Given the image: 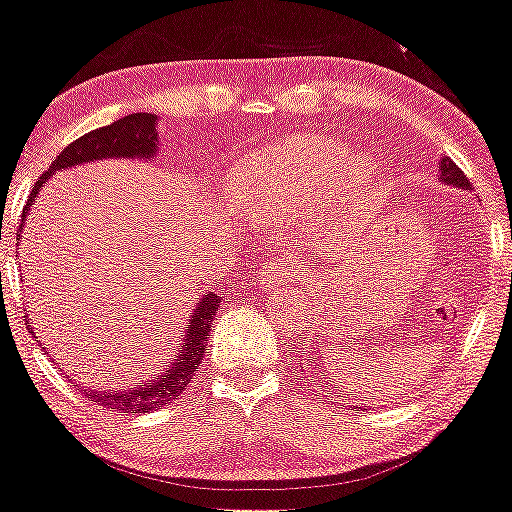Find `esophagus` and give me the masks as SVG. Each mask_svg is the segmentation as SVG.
Returning <instances> with one entry per match:
<instances>
[{"mask_svg":"<svg viewBox=\"0 0 512 512\" xmlns=\"http://www.w3.org/2000/svg\"><path fill=\"white\" fill-rule=\"evenodd\" d=\"M289 265L287 262H267L265 267H262L260 277H257V282H260V287L265 289V292H280V289H287L289 285Z\"/></svg>","mask_w":512,"mask_h":512,"instance_id":"obj_1","label":"esophagus"}]
</instances>
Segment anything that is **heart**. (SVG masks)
<instances>
[{"label": "heart", "instance_id": "b5f03b06", "mask_svg": "<svg viewBox=\"0 0 512 512\" xmlns=\"http://www.w3.org/2000/svg\"><path fill=\"white\" fill-rule=\"evenodd\" d=\"M374 173L376 163L366 153L344 156V146L332 138L292 136L232 168L227 203L247 218L277 223L317 198L329 208H349Z\"/></svg>", "mask_w": 512, "mask_h": 512}]
</instances>
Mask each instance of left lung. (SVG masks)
Masks as SVG:
<instances>
[{
	"label": "left lung",
	"mask_w": 512,
	"mask_h": 512,
	"mask_svg": "<svg viewBox=\"0 0 512 512\" xmlns=\"http://www.w3.org/2000/svg\"><path fill=\"white\" fill-rule=\"evenodd\" d=\"M438 180H441L443 185H451V188H461V190H471V183H468V178L463 175V170L458 168L456 163H453L451 158L443 156L441 160H438ZM314 369H319L317 361L312 359ZM314 379V376H312Z\"/></svg>",
	"instance_id": "8db88e82"
}]
</instances>
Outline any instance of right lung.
Segmentation results:
<instances>
[{
	"label": "right lung",
	"instance_id": "right-lung-1",
	"mask_svg": "<svg viewBox=\"0 0 512 512\" xmlns=\"http://www.w3.org/2000/svg\"><path fill=\"white\" fill-rule=\"evenodd\" d=\"M158 121L156 113H128V116L118 118L111 126L96 128V131L86 133V136L76 138L74 143L59 153V158L49 165L44 175L34 183L32 195L27 200V208L22 213V230L27 225V215L32 213V205L39 198L41 188L46 180L59 170L76 168V165L96 163V160H153L158 156ZM19 230V232H22ZM220 297L215 292L200 294L195 302L193 312L185 319V329L178 339V349L170 354V359L163 366H158L153 374L143 376L133 386H123V389H106L96 391L91 389V399H96L103 409H113L118 414H153V411L163 409V406L173 404L185 389H188L190 379L198 371V364L203 361L208 352L210 339V324H213L215 314H218ZM32 327V322H29ZM34 339H39L34 334Z\"/></svg>",
	"mask_w": 512,
	"mask_h": 512
}]
</instances>
